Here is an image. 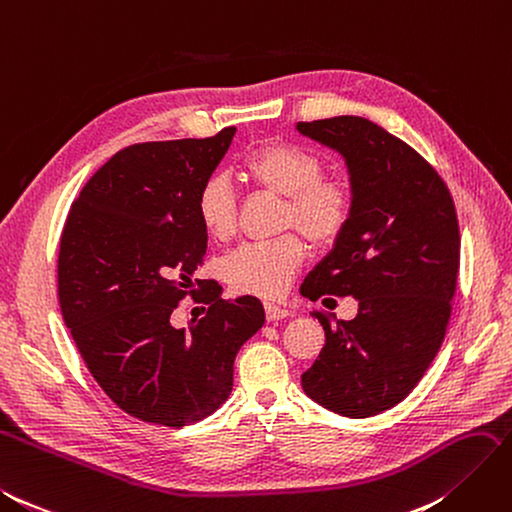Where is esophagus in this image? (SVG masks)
I'll list each match as a JSON object with an SVG mask.
<instances>
[{
  "label": "esophagus",
  "mask_w": 512,
  "mask_h": 512,
  "mask_svg": "<svg viewBox=\"0 0 512 512\" xmlns=\"http://www.w3.org/2000/svg\"><path fill=\"white\" fill-rule=\"evenodd\" d=\"M265 314H267V321L269 323H273V321H282V319H286V316L290 314V310L288 308H284V306H278V303H265Z\"/></svg>",
  "instance_id": "obj_1"
}]
</instances>
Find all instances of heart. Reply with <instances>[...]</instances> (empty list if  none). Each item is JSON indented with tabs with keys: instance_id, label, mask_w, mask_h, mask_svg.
<instances>
[{
	"instance_id": "b5f03b06",
	"label": "heart",
	"mask_w": 512,
	"mask_h": 512,
	"mask_svg": "<svg viewBox=\"0 0 512 512\" xmlns=\"http://www.w3.org/2000/svg\"><path fill=\"white\" fill-rule=\"evenodd\" d=\"M243 172L269 191L286 196L284 226H297L316 245H327L347 228L353 211V189L336 176H323V159L290 142H269L243 159ZM196 213L213 239L226 241L237 230V196L224 174L206 178L196 193ZM297 234L237 247L224 260V278L243 295L275 299L286 293L303 262Z\"/></svg>"
}]
</instances>
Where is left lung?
<instances>
[{
    "label": "left lung",
    "mask_w": 512,
    "mask_h": 512,
    "mask_svg": "<svg viewBox=\"0 0 512 512\" xmlns=\"http://www.w3.org/2000/svg\"><path fill=\"white\" fill-rule=\"evenodd\" d=\"M297 131L342 155L353 211L301 295L355 297L353 321L325 329L319 359L301 385L344 418L398 405L431 366L452 312L461 237L446 183L416 150L359 116L297 122Z\"/></svg>",
    "instance_id": "left-lung-1"
}]
</instances>
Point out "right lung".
<instances>
[{
    "label": "right lung",
    "instance_id": "1",
    "mask_svg": "<svg viewBox=\"0 0 512 512\" xmlns=\"http://www.w3.org/2000/svg\"><path fill=\"white\" fill-rule=\"evenodd\" d=\"M237 133L146 142L120 150L68 211L58 254L66 327L101 390L129 416L181 428L211 416L232 392L239 349L265 323L256 297L222 299L193 273L206 252L196 193ZM210 306L173 327L177 301Z\"/></svg>",
    "mask_w": 512,
    "mask_h": 512
}]
</instances>
